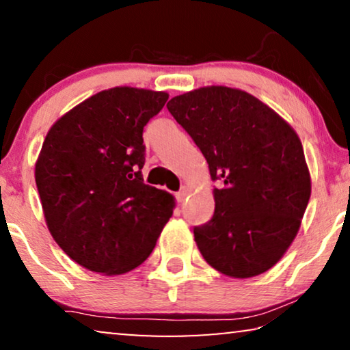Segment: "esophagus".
<instances>
[{"mask_svg":"<svg viewBox=\"0 0 350 350\" xmlns=\"http://www.w3.org/2000/svg\"><path fill=\"white\" fill-rule=\"evenodd\" d=\"M185 196H187V189H185V187H182V189L176 193V200L179 201V203H182V201L185 200Z\"/></svg>","mask_w":350,"mask_h":350,"instance_id":"1","label":"esophagus"}]
</instances>
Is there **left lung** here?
I'll use <instances>...</instances> for the list:
<instances>
[{
	"mask_svg": "<svg viewBox=\"0 0 350 350\" xmlns=\"http://www.w3.org/2000/svg\"><path fill=\"white\" fill-rule=\"evenodd\" d=\"M166 107L217 182L214 215L193 228L201 255L231 278L268 271L297 236L311 196L297 133L271 107L236 88H198Z\"/></svg>",
	"mask_w": 350,
	"mask_h": 350,
	"instance_id": "1",
	"label": "left lung"
}]
</instances>
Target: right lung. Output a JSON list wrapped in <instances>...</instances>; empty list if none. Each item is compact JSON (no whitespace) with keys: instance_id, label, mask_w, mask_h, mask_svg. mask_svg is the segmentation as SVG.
I'll list each match as a JSON object with an SVG mask.
<instances>
[{"instance_id":"right-lung-1","label":"right lung","mask_w":350,"mask_h":350,"mask_svg":"<svg viewBox=\"0 0 350 350\" xmlns=\"http://www.w3.org/2000/svg\"><path fill=\"white\" fill-rule=\"evenodd\" d=\"M168 93L116 87L55 122L36 163L44 217L68 257L124 274L149 257L173 214L168 191L146 185L142 131Z\"/></svg>"}]
</instances>
